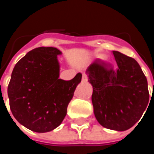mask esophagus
Wrapping results in <instances>:
<instances>
[{
  "instance_id": "obj_1",
  "label": "esophagus",
  "mask_w": 154,
  "mask_h": 154,
  "mask_svg": "<svg viewBox=\"0 0 154 154\" xmlns=\"http://www.w3.org/2000/svg\"><path fill=\"white\" fill-rule=\"evenodd\" d=\"M88 80V76H87L86 73H83L82 74V82H87Z\"/></svg>"
}]
</instances>
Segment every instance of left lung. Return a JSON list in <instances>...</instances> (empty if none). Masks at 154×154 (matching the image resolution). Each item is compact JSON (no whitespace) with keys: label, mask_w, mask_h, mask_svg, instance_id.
Segmentation results:
<instances>
[{"label":"left lung","mask_w":154,"mask_h":154,"mask_svg":"<svg viewBox=\"0 0 154 154\" xmlns=\"http://www.w3.org/2000/svg\"><path fill=\"white\" fill-rule=\"evenodd\" d=\"M112 53L117 69L97 59L86 74L93 85L92 102L97 122L106 129L125 131L141 119L148 106V82L136 60L118 51Z\"/></svg>","instance_id":"1"}]
</instances>
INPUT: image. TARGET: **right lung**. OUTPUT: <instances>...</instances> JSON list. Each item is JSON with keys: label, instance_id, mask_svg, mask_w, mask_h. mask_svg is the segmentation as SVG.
<instances>
[{"label": "right lung", "instance_id": "add662e5", "mask_svg": "<svg viewBox=\"0 0 154 154\" xmlns=\"http://www.w3.org/2000/svg\"><path fill=\"white\" fill-rule=\"evenodd\" d=\"M61 52L39 47L20 59L13 69L8 86L9 106L20 125L37 133H46L61 124L77 85L78 72L72 80L59 79Z\"/></svg>", "mask_w": 154, "mask_h": 154}]
</instances>
